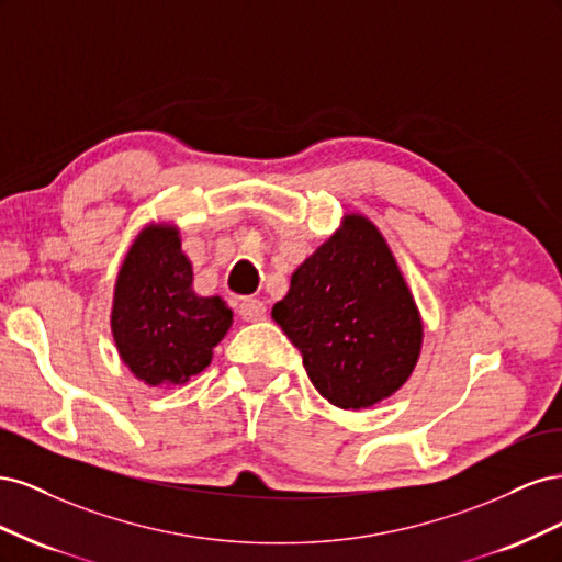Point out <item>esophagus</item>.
<instances>
[{
    "label": "esophagus",
    "mask_w": 562,
    "mask_h": 562,
    "mask_svg": "<svg viewBox=\"0 0 562 562\" xmlns=\"http://www.w3.org/2000/svg\"><path fill=\"white\" fill-rule=\"evenodd\" d=\"M239 314L244 321H265L267 318V307L260 300H244L239 304Z\"/></svg>",
    "instance_id": "esophagus-1"
}]
</instances>
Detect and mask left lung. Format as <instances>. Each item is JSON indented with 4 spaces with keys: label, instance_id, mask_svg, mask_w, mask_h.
I'll use <instances>...</instances> for the list:
<instances>
[{
    "label": "left lung",
    "instance_id": "obj_1",
    "mask_svg": "<svg viewBox=\"0 0 562 562\" xmlns=\"http://www.w3.org/2000/svg\"><path fill=\"white\" fill-rule=\"evenodd\" d=\"M271 318L300 349L318 394L342 411L394 396L413 375L424 339L411 285L363 213H345L295 269Z\"/></svg>",
    "mask_w": 562,
    "mask_h": 562
}]
</instances>
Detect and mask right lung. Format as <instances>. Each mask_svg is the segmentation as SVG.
<instances>
[{"instance_id": "obj_1", "label": "right lung", "mask_w": 562, "mask_h": 562, "mask_svg": "<svg viewBox=\"0 0 562 562\" xmlns=\"http://www.w3.org/2000/svg\"><path fill=\"white\" fill-rule=\"evenodd\" d=\"M180 227L147 223L119 267L110 328L119 359L147 386L190 382L213 359L234 314L220 295H196Z\"/></svg>"}]
</instances>
